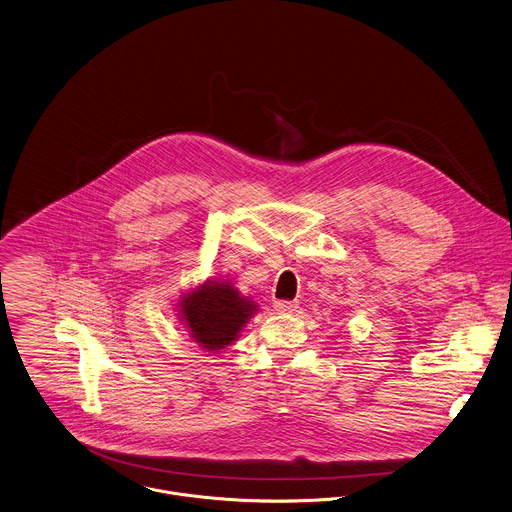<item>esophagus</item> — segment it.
I'll return each instance as SVG.
<instances>
[{
  "label": "esophagus",
  "instance_id": "34e87169",
  "mask_svg": "<svg viewBox=\"0 0 512 512\" xmlns=\"http://www.w3.org/2000/svg\"><path fill=\"white\" fill-rule=\"evenodd\" d=\"M299 305L295 301H275V310L277 312H295Z\"/></svg>",
  "mask_w": 512,
  "mask_h": 512
}]
</instances>
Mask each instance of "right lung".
<instances>
[{"label":"right lung","instance_id":"obj_1","mask_svg":"<svg viewBox=\"0 0 512 512\" xmlns=\"http://www.w3.org/2000/svg\"><path fill=\"white\" fill-rule=\"evenodd\" d=\"M257 310L253 299L243 297L225 279H205L182 293L176 303V312L190 336L207 352H221L231 346Z\"/></svg>","mask_w":512,"mask_h":512}]
</instances>
